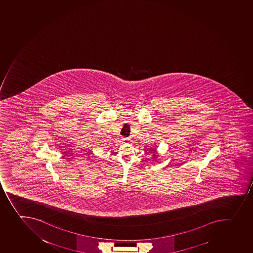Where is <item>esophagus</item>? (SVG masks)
<instances>
[{"mask_svg":"<svg viewBox=\"0 0 253 253\" xmlns=\"http://www.w3.org/2000/svg\"><path fill=\"white\" fill-rule=\"evenodd\" d=\"M122 140H123V142L124 143V144H128V143L130 142V138H127V137H123V139H122Z\"/></svg>","mask_w":253,"mask_h":253,"instance_id":"esophagus-1","label":"esophagus"}]
</instances>
